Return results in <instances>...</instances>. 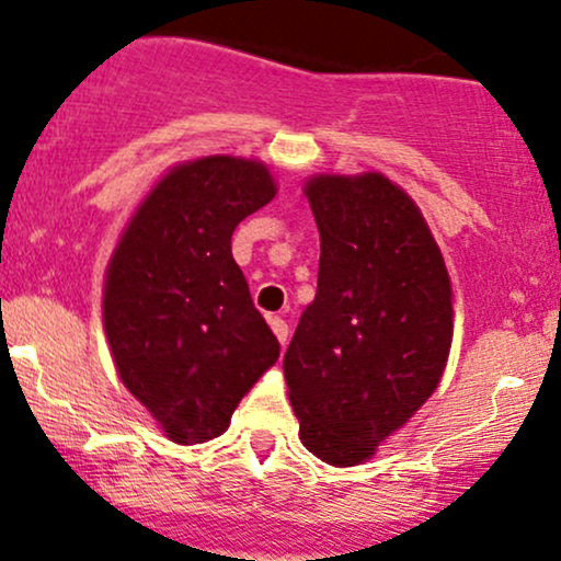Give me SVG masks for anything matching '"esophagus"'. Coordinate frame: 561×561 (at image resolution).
<instances>
[{
	"mask_svg": "<svg viewBox=\"0 0 561 561\" xmlns=\"http://www.w3.org/2000/svg\"><path fill=\"white\" fill-rule=\"evenodd\" d=\"M268 324H272V330H274V334H276V340H279L282 345L287 343V337H289V327H287V321L282 319V317H272L268 319Z\"/></svg>",
	"mask_w": 561,
	"mask_h": 561,
	"instance_id": "obj_1",
	"label": "esophagus"
}]
</instances>
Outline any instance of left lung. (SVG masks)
<instances>
[{
  "label": "left lung",
  "mask_w": 561,
  "mask_h": 561,
  "mask_svg": "<svg viewBox=\"0 0 561 561\" xmlns=\"http://www.w3.org/2000/svg\"><path fill=\"white\" fill-rule=\"evenodd\" d=\"M321 237L317 298L285 353L302 446L362 465L433 396L454 337L450 282L427 224L382 173L306 184Z\"/></svg>",
  "instance_id": "1"
}]
</instances>
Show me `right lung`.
I'll return each mask as SVG.
<instances>
[{
    "mask_svg": "<svg viewBox=\"0 0 561 561\" xmlns=\"http://www.w3.org/2000/svg\"><path fill=\"white\" fill-rule=\"evenodd\" d=\"M274 195L255 160L176 165L141 203L107 268L102 317L118 375L184 446L221 435L279 358L231 259L237 224Z\"/></svg>",
    "mask_w": 561,
    "mask_h": 561,
    "instance_id": "1",
    "label": "right lung"
}]
</instances>
